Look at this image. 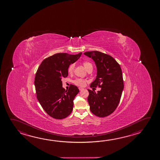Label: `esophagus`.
Returning a JSON list of instances; mask_svg holds the SVG:
<instances>
[{"label": "esophagus", "mask_w": 160, "mask_h": 160, "mask_svg": "<svg viewBox=\"0 0 160 160\" xmlns=\"http://www.w3.org/2000/svg\"><path fill=\"white\" fill-rule=\"evenodd\" d=\"M79 90H82L84 89V88H79Z\"/></svg>", "instance_id": "34e87169"}]
</instances>
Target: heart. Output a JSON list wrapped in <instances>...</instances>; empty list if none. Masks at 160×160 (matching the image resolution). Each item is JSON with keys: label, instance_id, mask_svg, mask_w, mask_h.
Wrapping results in <instances>:
<instances>
[{"label": "heart", "instance_id": "b5f03b06", "mask_svg": "<svg viewBox=\"0 0 160 160\" xmlns=\"http://www.w3.org/2000/svg\"><path fill=\"white\" fill-rule=\"evenodd\" d=\"M82 65L84 66L85 68L87 71L89 70L90 69L92 70V63L89 61H85L82 62ZM74 68H75V65L73 63H71L68 66V72L69 73H73V71H74ZM73 83L75 84L77 86L80 87H84L87 83V80H84V79H80V78H77L75 79L73 81Z\"/></svg>", "mask_w": 160, "mask_h": 160}]
</instances>
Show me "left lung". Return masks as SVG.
<instances>
[{"label":"left lung","instance_id":"left-lung-1","mask_svg":"<svg viewBox=\"0 0 160 160\" xmlns=\"http://www.w3.org/2000/svg\"><path fill=\"white\" fill-rule=\"evenodd\" d=\"M84 54L94 60L97 68V75L90 88H101L97 92L88 89L90 109L98 117H106L115 111L120 101L124 87L120 66L112 57L99 51Z\"/></svg>","mask_w":160,"mask_h":160}]
</instances>
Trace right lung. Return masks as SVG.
Segmentation results:
<instances>
[{
    "label": "right lung",
    "instance_id": "obj_1",
    "mask_svg": "<svg viewBox=\"0 0 160 160\" xmlns=\"http://www.w3.org/2000/svg\"><path fill=\"white\" fill-rule=\"evenodd\" d=\"M81 54H55L44 59L37 70L34 81L37 99L52 118H65L73 109V99L79 89L71 84L66 91L61 80L68 76V66L76 62Z\"/></svg>",
    "mask_w": 160,
    "mask_h": 160
}]
</instances>
